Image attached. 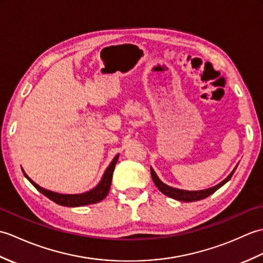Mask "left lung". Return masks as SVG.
<instances>
[{"mask_svg":"<svg viewBox=\"0 0 263 263\" xmlns=\"http://www.w3.org/2000/svg\"><path fill=\"white\" fill-rule=\"evenodd\" d=\"M236 167L233 170V172L225 178L224 181L220 182L219 184H217L216 186H212V187L205 189V190H200V191H186V190H180V189L172 187L159 180V177L157 176V174H156L152 167H150V172H152V177H153L155 185L158 187V190L161 193H164L165 195H167V197L178 200V201H184V202H192V201H198V200H202V199L208 198L210 194L215 193L218 189L221 187L226 182L231 180V177L233 176L234 172H235V170H236Z\"/></svg>","mask_w":263,"mask_h":263,"instance_id":"obj_1","label":"left lung"}]
</instances>
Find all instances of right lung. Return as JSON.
Instances as JSON below:
<instances>
[{"mask_svg": "<svg viewBox=\"0 0 263 263\" xmlns=\"http://www.w3.org/2000/svg\"><path fill=\"white\" fill-rule=\"evenodd\" d=\"M120 155H116L114 159L111 160V163L109 166L106 168L104 175L102 177V180L98 183V185L96 187H93L90 191H88L86 193H80V194H61L57 193L53 191H49V190L44 189L42 186H39L38 184L33 182L31 178L28 177L26 173H24L25 176L28 178L33 186H35L39 192L43 193L45 197L48 199H51L54 201L55 203H58L60 205H64V206H81V205H87V204H92V203H97L99 201H102L103 199L106 198V195L108 194L109 187H110V183H111V177H113V172L115 168V165L117 163V159H119ZM24 172V171H22Z\"/></svg>", "mask_w": 263, "mask_h": 263, "instance_id": "add662e5", "label": "right lung"}]
</instances>
